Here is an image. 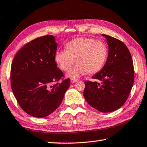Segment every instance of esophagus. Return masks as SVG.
I'll return each mask as SVG.
<instances>
[{
  "instance_id": "esophagus-1",
  "label": "esophagus",
  "mask_w": 147,
  "mask_h": 147,
  "mask_svg": "<svg viewBox=\"0 0 147 147\" xmlns=\"http://www.w3.org/2000/svg\"><path fill=\"white\" fill-rule=\"evenodd\" d=\"M77 82V80H74V79H71V83H74Z\"/></svg>"
}]
</instances>
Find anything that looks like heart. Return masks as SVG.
Segmentation results:
<instances>
[{"label": "heart", "mask_w": 147, "mask_h": 147, "mask_svg": "<svg viewBox=\"0 0 147 147\" xmlns=\"http://www.w3.org/2000/svg\"><path fill=\"white\" fill-rule=\"evenodd\" d=\"M66 49L57 51L55 60L63 71L69 69L76 60L78 64L66 74L73 79L87 72L97 73L108 57V48L105 43L88 37H80L69 42Z\"/></svg>", "instance_id": "obj_1"}]
</instances>
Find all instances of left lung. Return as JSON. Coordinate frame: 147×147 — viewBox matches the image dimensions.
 <instances>
[{
    "mask_svg": "<svg viewBox=\"0 0 147 147\" xmlns=\"http://www.w3.org/2000/svg\"><path fill=\"white\" fill-rule=\"evenodd\" d=\"M108 45V56L104 67L85 82L86 101L100 112L117 110L125 102L134 83L133 59L129 49L120 40L102 34Z\"/></svg>",
    "mask_w": 147,
    "mask_h": 147,
    "instance_id": "1",
    "label": "left lung"
}]
</instances>
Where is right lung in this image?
Returning a JSON list of instances; mask_svg holds the SVG:
<instances>
[{
    "instance_id": "right-lung-1",
    "label": "right lung",
    "mask_w": 147,
    "mask_h": 147,
    "mask_svg": "<svg viewBox=\"0 0 147 147\" xmlns=\"http://www.w3.org/2000/svg\"><path fill=\"white\" fill-rule=\"evenodd\" d=\"M57 43L53 36L32 40L14 57L11 68V88L20 107L30 115L48 116L61 104L70 79L59 83L64 74L55 61ZM56 82L53 85L52 83Z\"/></svg>"
}]
</instances>
